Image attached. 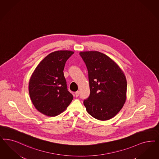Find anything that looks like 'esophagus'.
Wrapping results in <instances>:
<instances>
[{"mask_svg":"<svg viewBox=\"0 0 159 159\" xmlns=\"http://www.w3.org/2000/svg\"><path fill=\"white\" fill-rule=\"evenodd\" d=\"M79 94H80L79 92V91H77L75 93V95H76V97H78V96H79Z\"/></svg>","mask_w":159,"mask_h":159,"instance_id":"esophagus-1","label":"esophagus"}]
</instances>
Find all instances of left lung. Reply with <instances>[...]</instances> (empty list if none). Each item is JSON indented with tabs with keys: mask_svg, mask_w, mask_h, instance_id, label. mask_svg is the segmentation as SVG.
Returning a JSON list of instances; mask_svg holds the SVG:
<instances>
[{
	"mask_svg": "<svg viewBox=\"0 0 159 159\" xmlns=\"http://www.w3.org/2000/svg\"><path fill=\"white\" fill-rule=\"evenodd\" d=\"M88 71L90 95L83 103L89 115L99 120L115 116L126 102L127 81L119 66L97 51L80 52Z\"/></svg>",
	"mask_w": 159,
	"mask_h": 159,
	"instance_id": "obj_1",
	"label": "left lung"
}]
</instances>
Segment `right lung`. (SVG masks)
I'll use <instances>...</instances> for the list:
<instances>
[{"instance_id":"1","label":"right lung","mask_w":159,"mask_h":159,"mask_svg":"<svg viewBox=\"0 0 159 159\" xmlns=\"http://www.w3.org/2000/svg\"><path fill=\"white\" fill-rule=\"evenodd\" d=\"M73 53L70 50L50 53L40 62L30 77V99L35 108L44 115H59L73 99L67 89L63 73L66 61Z\"/></svg>"}]
</instances>
